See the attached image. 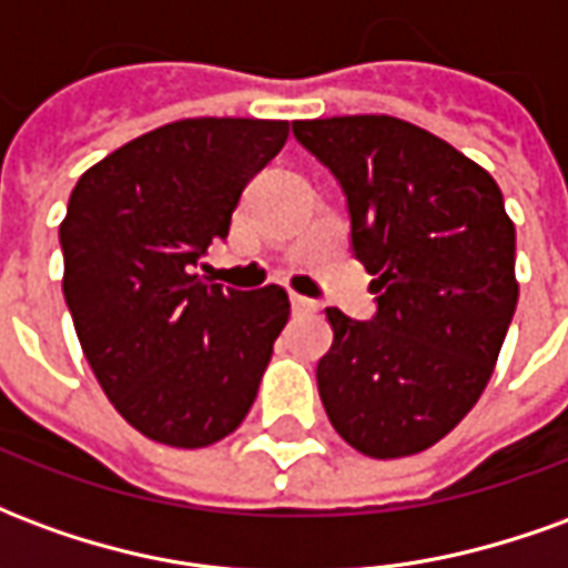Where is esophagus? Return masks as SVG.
I'll return each mask as SVG.
<instances>
[{"label": "esophagus", "mask_w": 568, "mask_h": 568, "mask_svg": "<svg viewBox=\"0 0 568 568\" xmlns=\"http://www.w3.org/2000/svg\"><path fill=\"white\" fill-rule=\"evenodd\" d=\"M292 310H295V313H316V310H320V304H316L313 297L292 295Z\"/></svg>", "instance_id": "34e87169"}]
</instances>
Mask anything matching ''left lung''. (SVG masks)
Masks as SVG:
<instances>
[{"mask_svg":"<svg viewBox=\"0 0 568 568\" xmlns=\"http://www.w3.org/2000/svg\"><path fill=\"white\" fill-rule=\"evenodd\" d=\"M292 130L344 187L353 252L377 276L371 322L325 310V414L374 459L426 450L487 389L517 307L514 222L499 185L402 118H316Z\"/></svg>","mask_w":568,"mask_h":568,"instance_id":"1","label":"left lung"}]
</instances>
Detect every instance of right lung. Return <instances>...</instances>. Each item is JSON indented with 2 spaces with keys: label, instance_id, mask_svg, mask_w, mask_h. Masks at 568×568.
Instances as JSON below:
<instances>
[{
  "label": "right lung",
  "instance_id": "right-lung-1",
  "mask_svg": "<svg viewBox=\"0 0 568 568\" xmlns=\"http://www.w3.org/2000/svg\"><path fill=\"white\" fill-rule=\"evenodd\" d=\"M285 140L288 121L185 118L121 145L72 187L63 297L109 402L158 444L210 447L258 395L292 310L285 288H222L194 267Z\"/></svg>",
  "mask_w": 568,
  "mask_h": 568
}]
</instances>
